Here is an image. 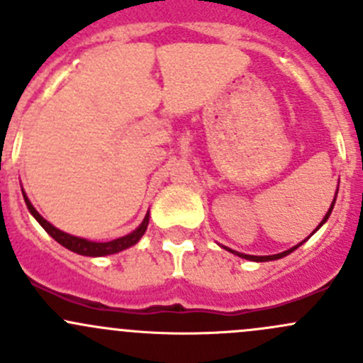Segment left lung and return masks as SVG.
I'll list each match as a JSON object with an SVG mask.
<instances>
[{
	"mask_svg": "<svg viewBox=\"0 0 363 363\" xmlns=\"http://www.w3.org/2000/svg\"><path fill=\"white\" fill-rule=\"evenodd\" d=\"M337 191H339V188H337ZM337 191H335L334 202L330 203V208H328V212H327V214H325V218L321 219V223H320V225L316 226V228H314V232H313V233H316L318 230H320L321 226H323L325 223H327V219L330 218V214H332V208H334V205H335V199H337ZM313 233H311V235H313ZM311 235H309V237H311ZM309 237H307V239H309ZM307 239H303L302 242H300V244H296V246H294V247H290V250H286V251H283V252H277V255H269V256H255V255H244V252L233 251V250H230V247H226V246H221V247H225L226 251L233 252V255L240 256V258H244V259H250V262H272V259H279V258H284V256H288V255H290V252H294V251L296 250V247H300V246H302V244L306 242Z\"/></svg>",
	"mask_w": 363,
	"mask_h": 363,
	"instance_id": "obj_1",
	"label": "left lung"
}]
</instances>
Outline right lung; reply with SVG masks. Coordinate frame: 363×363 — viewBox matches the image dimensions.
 Wrapping results in <instances>:
<instances>
[{"mask_svg":"<svg viewBox=\"0 0 363 363\" xmlns=\"http://www.w3.org/2000/svg\"><path fill=\"white\" fill-rule=\"evenodd\" d=\"M23 196H24L26 205H28L29 212H31L33 218H35L36 221L42 225V228L45 230V232L49 233L54 240H57L61 246L67 247V250H69V251L77 252V255H82V256H108V255H116V252L128 250V247L135 246V244L142 239V235H144L145 230H147V225H149V212H147L144 218V221H142L140 225L133 230V232L128 233V235L119 237V239L108 240V242H94V240L82 239V237L69 235V233L63 232V230H60V228H56L54 225H50V223L47 221L45 218H42V216H40V212L33 207V203L29 202V199H28V195L24 193V189H23Z\"/></svg>","mask_w":363,"mask_h":363,"instance_id":"right-lung-1","label":"right lung"}]
</instances>
